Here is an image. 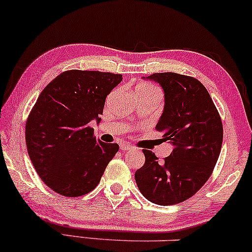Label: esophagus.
<instances>
[{
	"instance_id": "34e87169",
	"label": "esophagus",
	"mask_w": 252,
	"mask_h": 252,
	"mask_svg": "<svg viewBox=\"0 0 252 252\" xmlns=\"http://www.w3.org/2000/svg\"><path fill=\"white\" fill-rule=\"evenodd\" d=\"M120 148H121V150H123V151H128V150H131V149H132V146L129 145L128 143L122 142V143H121V144H120Z\"/></svg>"
}]
</instances>
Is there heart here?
<instances>
[{"mask_svg":"<svg viewBox=\"0 0 252 252\" xmlns=\"http://www.w3.org/2000/svg\"><path fill=\"white\" fill-rule=\"evenodd\" d=\"M157 93H160V92H159L155 86L148 85V84L139 85L136 89L137 95H151V94H157Z\"/></svg>","mask_w":252,"mask_h":252,"instance_id":"obj_1","label":"heart"}]
</instances>
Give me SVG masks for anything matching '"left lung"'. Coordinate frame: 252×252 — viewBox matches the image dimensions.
I'll return each instance as SVG.
<instances>
[{
	"mask_svg": "<svg viewBox=\"0 0 252 252\" xmlns=\"http://www.w3.org/2000/svg\"><path fill=\"white\" fill-rule=\"evenodd\" d=\"M149 79L164 89L165 107L156 130L173 145L171 155L158 161L143 150L145 163L135 180L149 201L176 205L193 196L212 176L223 139L220 114L205 86L193 76L165 72Z\"/></svg>",
	"mask_w": 252,
	"mask_h": 252,
	"instance_id": "left-lung-1",
	"label": "left lung"
}]
</instances>
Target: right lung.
<instances>
[{
	"instance_id": "obj_1",
	"label": "right lung",
	"mask_w": 252,
	"mask_h": 252,
	"mask_svg": "<svg viewBox=\"0 0 252 252\" xmlns=\"http://www.w3.org/2000/svg\"><path fill=\"white\" fill-rule=\"evenodd\" d=\"M121 81L122 74L71 69L38 96L25 142L38 176L56 193L75 197L92 192L119 151L116 143L97 139L89 123L100 122L107 95Z\"/></svg>"
}]
</instances>
